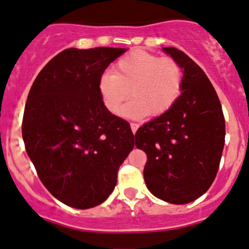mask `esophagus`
<instances>
[{"label":"esophagus","instance_id":"esophagus-1","mask_svg":"<svg viewBox=\"0 0 249 249\" xmlns=\"http://www.w3.org/2000/svg\"><path fill=\"white\" fill-rule=\"evenodd\" d=\"M130 127H131V131L135 134L136 130L139 129V124H136V123H130Z\"/></svg>","mask_w":249,"mask_h":249}]
</instances>
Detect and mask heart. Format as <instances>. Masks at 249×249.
<instances>
[{
  "label": "heart",
  "mask_w": 249,
  "mask_h": 249,
  "mask_svg": "<svg viewBox=\"0 0 249 249\" xmlns=\"http://www.w3.org/2000/svg\"><path fill=\"white\" fill-rule=\"evenodd\" d=\"M182 84V68L178 60L135 49L123 55L113 71L100 77L98 90L111 114L119 113L123 103L133 98L123 114L140 119L149 114L160 116L167 113L180 98Z\"/></svg>",
  "instance_id": "b5f03b06"
}]
</instances>
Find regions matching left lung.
Listing matches in <instances>:
<instances>
[{
  "label": "left lung",
  "mask_w": 249,
  "mask_h": 249,
  "mask_svg": "<svg viewBox=\"0 0 249 249\" xmlns=\"http://www.w3.org/2000/svg\"><path fill=\"white\" fill-rule=\"evenodd\" d=\"M163 51L183 69L182 93L167 113L139 127L135 145L147 156L144 178L150 192L183 205L202 196L216 178L225 145V116L205 71L180 49Z\"/></svg>",
  "instance_id": "obj_1"
}]
</instances>
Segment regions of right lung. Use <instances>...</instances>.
Returning a JSON list of instances; mask_svg holds the SVG:
<instances>
[{
    "label": "right lung",
    "mask_w": 249,
    "mask_h": 249,
    "mask_svg": "<svg viewBox=\"0 0 249 249\" xmlns=\"http://www.w3.org/2000/svg\"><path fill=\"white\" fill-rule=\"evenodd\" d=\"M125 48H68L39 71L22 120L26 151L46 189L64 205L91 208L108 198L134 147L126 120L111 114L98 84Z\"/></svg>",
    "instance_id": "right-lung-1"
}]
</instances>
